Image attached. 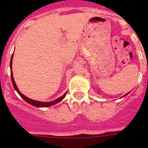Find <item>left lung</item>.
<instances>
[{
  "label": "left lung",
  "mask_w": 148,
  "mask_h": 148,
  "mask_svg": "<svg viewBox=\"0 0 148 148\" xmlns=\"http://www.w3.org/2000/svg\"><path fill=\"white\" fill-rule=\"evenodd\" d=\"M127 95V94H126V95Z\"/></svg>",
  "instance_id": "left-lung-1"
}]
</instances>
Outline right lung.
Listing matches in <instances>:
<instances>
[{
    "instance_id": "obj_1",
    "label": "right lung",
    "mask_w": 148,
    "mask_h": 148,
    "mask_svg": "<svg viewBox=\"0 0 148 148\" xmlns=\"http://www.w3.org/2000/svg\"><path fill=\"white\" fill-rule=\"evenodd\" d=\"M12 58H13V54H12V57H11V59H10V77H11V81H12V84H13V86H14V89L17 91V93L19 94L20 96L22 97V98L24 99V101H27V103H29L31 105H34L35 106V107H38V108H46V107H50L51 105H53V104H55V103H58V102H60L61 100L64 98L66 95H67V93H65L64 95H63L62 97H59V98L56 99L54 101H51V102H41V101H34V100H31V99L28 98L26 96H24V95H22L21 93L20 92V90H18V88H17V85H16V84L14 82V77H13V73H12Z\"/></svg>"
}]
</instances>
